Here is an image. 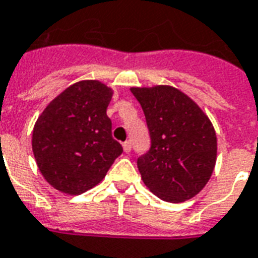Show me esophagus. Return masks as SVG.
<instances>
[{"label": "esophagus", "mask_w": 258, "mask_h": 258, "mask_svg": "<svg viewBox=\"0 0 258 258\" xmlns=\"http://www.w3.org/2000/svg\"><path fill=\"white\" fill-rule=\"evenodd\" d=\"M123 150H124V153H130L131 151V142L130 141H125L123 143Z\"/></svg>", "instance_id": "1"}]
</instances>
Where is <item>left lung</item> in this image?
<instances>
[{
    "label": "left lung",
    "instance_id": "8db88e82",
    "mask_svg": "<svg viewBox=\"0 0 258 258\" xmlns=\"http://www.w3.org/2000/svg\"><path fill=\"white\" fill-rule=\"evenodd\" d=\"M146 117L151 147L138 158L145 185L161 200L181 203L199 194L216 164V134L203 109L177 88H131Z\"/></svg>",
    "mask_w": 258,
    "mask_h": 258
}]
</instances>
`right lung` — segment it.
I'll return each mask as SVG.
<instances>
[{
    "label": "right lung",
    "instance_id": "add662e5",
    "mask_svg": "<svg viewBox=\"0 0 258 258\" xmlns=\"http://www.w3.org/2000/svg\"><path fill=\"white\" fill-rule=\"evenodd\" d=\"M113 90L97 80L76 82L59 93L32 131V151L52 188L81 195L103 181L123 147L112 138L107 108Z\"/></svg>",
    "mask_w": 258,
    "mask_h": 258
}]
</instances>
